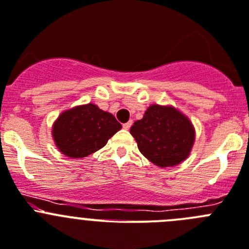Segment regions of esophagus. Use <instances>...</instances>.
I'll use <instances>...</instances> for the list:
<instances>
[{
    "label": "esophagus",
    "instance_id": "34e87169",
    "mask_svg": "<svg viewBox=\"0 0 249 249\" xmlns=\"http://www.w3.org/2000/svg\"><path fill=\"white\" fill-rule=\"evenodd\" d=\"M131 124H133V122L130 120V122H127V123H125V124H123V127H124L125 130H129L130 126H131Z\"/></svg>",
    "mask_w": 249,
    "mask_h": 249
}]
</instances>
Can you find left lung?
<instances>
[{"mask_svg": "<svg viewBox=\"0 0 249 249\" xmlns=\"http://www.w3.org/2000/svg\"><path fill=\"white\" fill-rule=\"evenodd\" d=\"M140 152L160 167L175 166L189 156L195 141L190 120L172 107L151 105L130 127Z\"/></svg>", "mask_w": 249, "mask_h": 249, "instance_id": "8db88e82", "label": "left lung"}]
</instances>
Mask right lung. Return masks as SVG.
<instances>
[{
  "label": "right lung",
  "instance_id": "1",
  "mask_svg": "<svg viewBox=\"0 0 249 249\" xmlns=\"http://www.w3.org/2000/svg\"><path fill=\"white\" fill-rule=\"evenodd\" d=\"M120 129L115 116L87 104L60 114L53 126V138L64 155L80 159L102 149Z\"/></svg>",
  "mask_w": 249,
  "mask_h": 249
}]
</instances>
